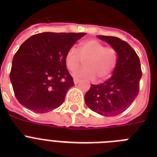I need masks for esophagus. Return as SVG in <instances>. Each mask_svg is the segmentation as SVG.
Listing matches in <instances>:
<instances>
[{
  "mask_svg": "<svg viewBox=\"0 0 157 157\" xmlns=\"http://www.w3.org/2000/svg\"><path fill=\"white\" fill-rule=\"evenodd\" d=\"M80 81H81L80 79H78V78H74V83H75V84H78V83Z\"/></svg>",
  "mask_w": 157,
  "mask_h": 157,
  "instance_id": "34e87169",
  "label": "esophagus"
}]
</instances>
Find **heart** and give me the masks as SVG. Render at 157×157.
I'll use <instances>...</instances> for the list:
<instances>
[{
  "mask_svg": "<svg viewBox=\"0 0 157 157\" xmlns=\"http://www.w3.org/2000/svg\"><path fill=\"white\" fill-rule=\"evenodd\" d=\"M82 59L85 66L72 73L75 78L103 80L109 78L117 63V52L112 47H105L96 39H87L78 44V50L71 47L65 55V63L73 71L79 66Z\"/></svg>",
  "mask_w": 157,
  "mask_h": 157,
  "instance_id": "heart-1",
  "label": "heart"
}]
</instances>
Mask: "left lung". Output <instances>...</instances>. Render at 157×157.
<instances>
[{"label":"left lung","mask_w":157,"mask_h":157,"mask_svg":"<svg viewBox=\"0 0 157 157\" xmlns=\"http://www.w3.org/2000/svg\"><path fill=\"white\" fill-rule=\"evenodd\" d=\"M98 37L116 49L117 63L110 78L99 85H91L85 95V102L101 116H115L127 110L139 93L142 75L140 59L132 47L119 37Z\"/></svg>","instance_id":"left-lung-1"}]
</instances>
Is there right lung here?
Wrapping results in <instances>:
<instances>
[{"instance_id":"1","label":"right lung","mask_w":157,"mask_h":157,"mask_svg":"<svg viewBox=\"0 0 157 157\" xmlns=\"http://www.w3.org/2000/svg\"><path fill=\"white\" fill-rule=\"evenodd\" d=\"M86 33L44 32L29 37L12 59L10 80L19 103L37 113H45L63 103L75 86L65 55Z\"/></svg>"}]
</instances>
